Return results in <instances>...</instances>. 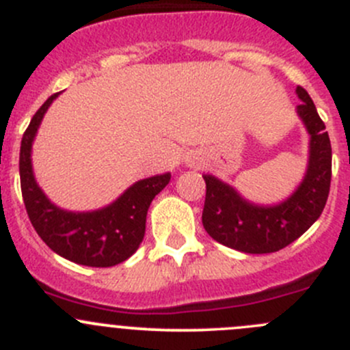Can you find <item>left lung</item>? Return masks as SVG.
Returning <instances> with one entry per match:
<instances>
[{
  "instance_id": "obj_1",
  "label": "left lung",
  "mask_w": 350,
  "mask_h": 350,
  "mask_svg": "<svg viewBox=\"0 0 350 350\" xmlns=\"http://www.w3.org/2000/svg\"><path fill=\"white\" fill-rule=\"evenodd\" d=\"M296 94L303 101L296 113L310 135V149L305 178L291 196L278 204H257L221 179L203 176V227L211 239L230 249L245 254L281 250L301 237L325 208L332 179L330 139L310 94L301 86Z\"/></svg>"
}]
</instances>
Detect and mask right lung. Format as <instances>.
I'll use <instances>...</instances> for the list:
<instances>
[{
  "instance_id": "1",
  "label": "right lung",
  "mask_w": 350,
  "mask_h": 350,
  "mask_svg": "<svg viewBox=\"0 0 350 350\" xmlns=\"http://www.w3.org/2000/svg\"><path fill=\"white\" fill-rule=\"evenodd\" d=\"M52 94L31 118L20 147V181L28 218L55 254L76 264L109 267L129 259L144 241L147 210L155 195L171 181V172L137 181L108 206L93 211H67L52 203L37 185L31 167V146Z\"/></svg>"
}]
</instances>
